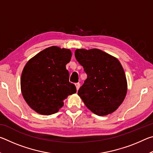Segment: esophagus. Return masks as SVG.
I'll use <instances>...</instances> for the list:
<instances>
[{
	"label": "esophagus",
	"mask_w": 153,
	"mask_h": 153,
	"mask_svg": "<svg viewBox=\"0 0 153 153\" xmlns=\"http://www.w3.org/2000/svg\"><path fill=\"white\" fill-rule=\"evenodd\" d=\"M76 87L77 90H78L79 88V87H80V84H79V83H76Z\"/></svg>",
	"instance_id": "obj_1"
}]
</instances>
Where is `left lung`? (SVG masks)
<instances>
[{
  "mask_svg": "<svg viewBox=\"0 0 153 153\" xmlns=\"http://www.w3.org/2000/svg\"><path fill=\"white\" fill-rule=\"evenodd\" d=\"M75 56L87 74L77 94L87 108L99 116L113 113L125 99L128 83L120 61L97 48L76 49Z\"/></svg>",
  "mask_w": 153,
  "mask_h": 153,
  "instance_id": "8db88e82",
  "label": "left lung"
}]
</instances>
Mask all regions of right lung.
Returning <instances> with one entry per match:
<instances>
[{
  "label": "right lung",
  "mask_w": 153,
  "mask_h": 153,
  "mask_svg": "<svg viewBox=\"0 0 153 153\" xmlns=\"http://www.w3.org/2000/svg\"><path fill=\"white\" fill-rule=\"evenodd\" d=\"M71 58L69 49L53 46L40 51L25 65L21 90L25 102L36 113L44 115L57 113L63 100L76 92L66 69Z\"/></svg>",
  "instance_id": "right-lung-1"
}]
</instances>
